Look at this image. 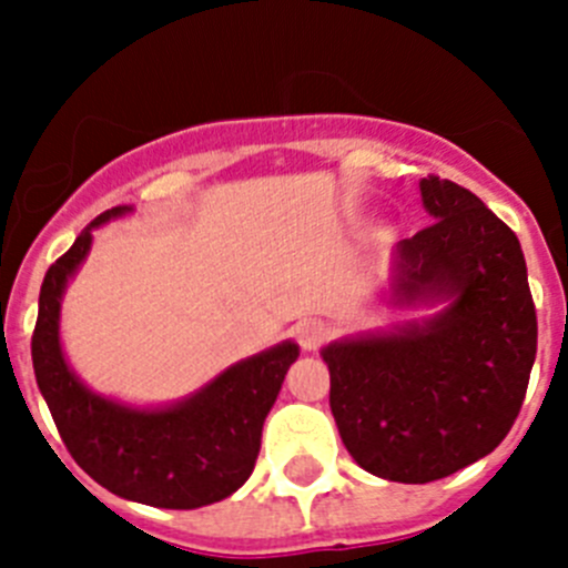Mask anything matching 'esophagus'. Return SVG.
I'll return each instance as SVG.
<instances>
[{
	"label": "esophagus",
	"instance_id": "1",
	"mask_svg": "<svg viewBox=\"0 0 568 568\" xmlns=\"http://www.w3.org/2000/svg\"><path fill=\"white\" fill-rule=\"evenodd\" d=\"M294 335H296V341H300V346L305 348V352H316L321 343L326 341L329 329H326L324 321L307 318V321H300V324L294 326Z\"/></svg>",
	"mask_w": 568,
	"mask_h": 568
}]
</instances>
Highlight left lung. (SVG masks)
Listing matches in <instances>:
<instances>
[{
	"mask_svg": "<svg viewBox=\"0 0 568 568\" xmlns=\"http://www.w3.org/2000/svg\"><path fill=\"white\" fill-rule=\"evenodd\" d=\"M420 197L434 222L398 244L393 305L445 307L321 348L343 445L359 467L398 484L445 478L506 439L538 337L511 227L445 178H423Z\"/></svg>",
	"mask_w": 568,
	"mask_h": 568,
	"instance_id": "1",
	"label": "left lung"
}]
</instances>
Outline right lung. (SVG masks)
Listing matches in <instances>:
<instances>
[{
	"mask_svg": "<svg viewBox=\"0 0 568 568\" xmlns=\"http://www.w3.org/2000/svg\"><path fill=\"white\" fill-rule=\"evenodd\" d=\"M104 211L45 272L32 332V368L73 462L112 495L156 508H200L231 497L252 475L261 432L300 346L277 343L222 371L178 404L136 409L79 382L60 346V302L93 244Z\"/></svg>",
	"mask_w": 568,
	"mask_h": 568,
	"instance_id": "1",
	"label": "right lung"
}]
</instances>
